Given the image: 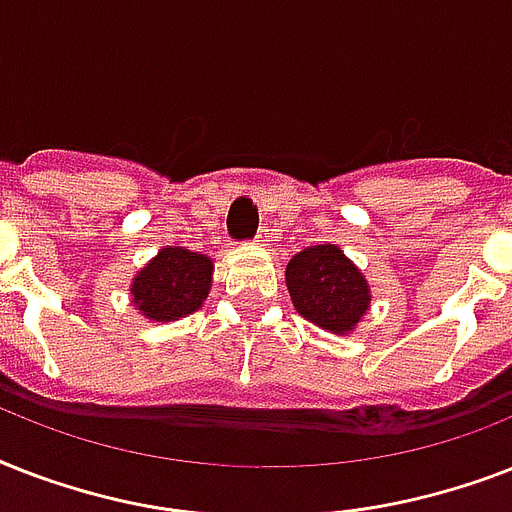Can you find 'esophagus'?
<instances>
[{
	"label": "esophagus",
	"instance_id": "34e87169",
	"mask_svg": "<svg viewBox=\"0 0 512 512\" xmlns=\"http://www.w3.org/2000/svg\"><path fill=\"white\" fill-rule=\"evenodd\" d=\"M265 241H268V239H265V233H257V236H255V244H260V247H263Z\"/></svg>",
	"mask_w": 512,
	"mask_h": 512
}]
</instances>
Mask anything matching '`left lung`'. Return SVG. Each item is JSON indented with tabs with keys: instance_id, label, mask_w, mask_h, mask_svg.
I'll list each match as a JSON object with an SVG mask.
<instances>
[{
	"instance_id": "left-lung-1",
	"label": "left lung",
	"mask_w": 512,
	"mask_h": 512,
	"mask_svg": "<svg viewBox=\"0 0 512 512\" xmlns=\"http://www.w3.org/2000/svg\"><path fill=\"white\" fill-rule=\"evenodd\" d=\"M287 289L297 313L337 335L356 327L372 300L361 271L335 244L297 252L287 265Z\"/></svg>"
}]
</instances>
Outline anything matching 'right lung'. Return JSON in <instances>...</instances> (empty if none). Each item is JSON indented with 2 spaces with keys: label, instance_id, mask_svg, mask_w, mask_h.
<instances>
[{
  "label": "right lung",
  "instance_id": "obj_1",
  "mask_svg": "<svg viewBox=\"0 0 512 512\" xmlns=\"http://www.w3.org/2000/svg\"><path fill=\"white\" fill-rule=\"evenodd\" d=\"M212 287L209 257L188 249H162L132 281V303L154 321H175L199 311Z\"/></svg>",
  "mask_w": 512,
  "mask_h": 512
}]
</instances>
